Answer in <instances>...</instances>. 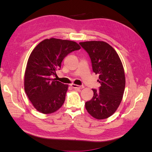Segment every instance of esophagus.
<instances>
[{"mask_svg": "<svg viewBox=\"0 0 152 152\" xmlns=\"http://www.w3.org/2000/svg\"><path fill=\"white\" fill-rule=\"evenodd\" d=\"M74 89H76V90H80L84 88V86L83 85H81V86H79V85H76V84H72L70 85Z\"/></svg>", "mask_w": 152, "mask_h": 152, "instance_id": "1", "label": "esophagus"}]
</instances>
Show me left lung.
<instances>
[{"mask_svg": "<svg viewBox=\"0 0 152 152\" xmlns=\"http://www.w3.org/2000/svg\"><path fill=\"white\" fill-rule=\"evenodd\" d=\"M79 44L91 58L92 71L99 75V90L93 89V97L85 103L90 115L97 119H107L114 113L122 101L125 87L124 69L114 49L99 41Z\"/></svg>", "mask_w": 152, "mask_h": 152, "instance_id": "8db88e82", "label": "left lung"}]
</instances>
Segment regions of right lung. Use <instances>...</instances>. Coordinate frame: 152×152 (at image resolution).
Wrapping results in <instances>:
<instances>
[{"mask_svg": "<svg viewBox=\"0 0 152 152\" xmlns=\"http://www.w3.org/2000/svg\"><path fill=\"white\" fill-rule=\"evenodd\" d=\"M80 49L69 40L51 38L40 42L31 53L25 73V91L38 111L49 114L56 111L65 101L68 86L51 76L60 70L64 58Z\"/></svg>", "mask_w": 152, "mask_h": 152, "instance_id": "add662e5", "label": "right lung"}]
</instances>
